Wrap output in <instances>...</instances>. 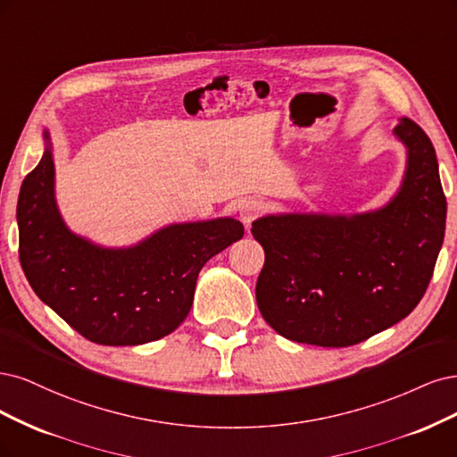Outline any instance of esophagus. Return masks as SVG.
Wrapping results in <instances>:
<instances>
[{"instance_id":"obj_1","label":"esophagus","mask_w":457,"mask_h":457,"mask_svg":"<svg viewBox=\"0 0 457 457\" xmlns=\"http://www.w3.org/2000/svg\"><path fill=\"white\" fill-rule=\"evenodd\" d=\"M262 212H263V204L256 199H246L241 203V207H239V216L246 228H250V224H253Z\"/></svg>"}]
</instances>
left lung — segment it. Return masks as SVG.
Segmentation results:
<instances>
[{
  "mask_svg": "<svg viewBox=\"0 0 457 457\" xmlns=\"http://www.w3.org/2000/svg\"><path fill=\"white\" fill-rule=\"evenodd\" d=\"M401 187L384 207L357 214L290 212L253 222L266 262L256 302L287 340L347 347L408 317L423 298L445 241L446 197L423 129L403 117Z\"/></svg>",
  "mask_w": 457,
  "mask_h": 457,
  "instance_id": "left-lung-1",
  "label": "left lung"
}]
</instances>
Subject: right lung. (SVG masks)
Listing matches in <instances>:
<instances>
[{
  "label": "right lung",
  "instance_id": "obj_1",
  "mask_svg": "<svg viewBox=\"0 0 457 457\" xmlns=\"http://www.w3.org/2000/svg\"><path fill=\"white\" fill-rule=\"evenodd\" d=\"M19 203V258L37 298L89 342L140 345L179 328L194 303L201 268L245 233L235 218L170 224L123 248L73 233L54 197L49 130Z\"/></svg>",
  "mask_w": 457,
  "mask_h": 457
}]
</instances>
